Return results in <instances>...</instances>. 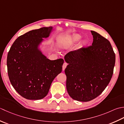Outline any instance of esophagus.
Returning a JSON list of instances; mask_svg holds the SVG:
<instances>
[{"mask_svg":"<svg viewBox=\"0 0 124 124\" xmlns=\"http://www.w3.org/2000/svg\"><path fill=\"white\" fill-rule=\"evenodd\" d=\"M67 63L65 62L64 63V64H63V65H62V70H65V69H66V66H67Z\"/></svg>","mask_w":124,"mask_h":124,"instance_id":"obj_1","label":"esophagus"}]
</instances>
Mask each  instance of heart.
<instances>
[{
    "mask_svg": "<svg viewBox=\"0 0 124 124\" xmlns=\"http://www.w3.org/2000/svg\"><path fill=\"white\" fill-rule=\"evenodd\" d=\"M82 39V36L79 34H73L69 36L64 37L61 40L60 45L63 49H66L70 47L74 44H77ZM87 44V41L85 40H83L80 43V46L83 47Z\"/></svg>",
    "mask_w": 124,
    "mask_h": 124,
    "instance_id": "1",
    "label": "heart"
}]
</instances>
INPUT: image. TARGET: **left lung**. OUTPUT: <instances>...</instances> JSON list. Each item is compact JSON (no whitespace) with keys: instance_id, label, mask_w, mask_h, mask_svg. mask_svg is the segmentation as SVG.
<instances>
[{"instance_id":"obj_1","label":"left lung","mask_w":124,"mask_h":124,"mask_svg":"<svg viewBox=\"0 0 124 124\" xmlns=\"http://www.w3.org/2000/svg\"><path fill=\"white\" fill-rule=\"evenodd\" d=\"M92 46L70 51L64 59L66 89L73 100L88 102L99 96L113 75L116 56L110 42L97 32Z\"/></svg>"}]
</instances>
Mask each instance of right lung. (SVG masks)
<instances>
[{"label":"right lung","mask_w":124,"mask_h":124,"mask_svg":"<svg viewBox=\"0 0 124 124\" xmlns=\"http://www.w3.org/2000/svg\"><path fill=\"white\" fill-rule=\"evenodd\" d=\"M53 30V27H42L26 32L15 41L7 55L10 82L27 100L46 96L53 80L62 71L64 60L49 59L41 48L43 39L49 37Z\"/></svg>","instance_id":"add662e5"}]
</instances>
